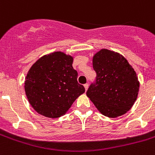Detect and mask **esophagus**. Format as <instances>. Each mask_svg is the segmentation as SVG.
<instances>
[{"label":"esophagus","instance_id":"34e87169","mask_svg":"<svg viewBox=\"0 0 155 155\" xmlns=\"http://www.w3.org/2000/svg\"><path fill=\"white\" fill-rule=\"evenodd\" d=\"M88 84H84V87H85V91L87 90V88H88Z\"/></svg>","mask_w":155,"mask_h":155}]
</instances>
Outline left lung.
<instances>
[{
	"label": "left lung",
	"mask_w": 155,
	"mask_h": 155,
	"mask_svg": "<svg viewBox=\"0 0 155 155\" xmlns=\"http://www.w3.org/2000/svg\"><path fill=\"white\" fill-rule=\"evenodd\" d=\"M96 72L87 97L107 117L116 118L127 113L136 100L139 82L136 72L122 55L102 49L93 57Z\"/></svg>",
	"instance_id": "left-lung-1"
}]
</instances>
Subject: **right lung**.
<instances>
[{"label":"right lung","instance_id":"right-lung-1","mask_svg":"<svg viewBox=\"0 0 155 155\" xmlns=\"http://www.w3.org/2000/svg\"><path fill=\"white\" fill-rule=\"evenodd\" d=\"M73 58L56 51L39 59L28 71L25 90L34 110L48 118H59L85 91L77 81Z\"/></svg>","mask_w":155,"mask_h":155}]
</instances>
